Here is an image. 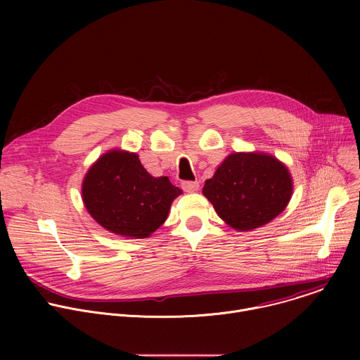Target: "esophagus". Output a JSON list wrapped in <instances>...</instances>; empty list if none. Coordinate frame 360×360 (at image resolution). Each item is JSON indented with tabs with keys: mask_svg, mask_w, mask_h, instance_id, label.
<instances>
[{
	"mask_svg": "<svg viewBox=\"0 0 360 360\" xmlns=\"http://www.w3.org/2000/svg\"><path fill=\"white\" fill-rule=\"evenodd\" d=\"M181 186H182V189H184L185 192H195V191H198L199 184H198L196 181H184V182L181 184Z\"/></svg>",
	"mask_w": 360,
	"mask_h": 360,
	"instance_id": "esophagus-1",
	"label": "esophagus"
}]
</instances>
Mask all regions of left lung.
<instances>
[{
    "label": "left lung",
    "mask_w": 360,
    "mask_h": 360,
    "mask_svg": "<svg viewBox=\"0 0 360 360\" xmlns=\"http://www.w3.org/2000/svg\"><path fill=\"white\" fill-rule=\"evenodd\" d=\"M202 193L229 226L250 231L271 222L286 208L292 179L286 167L271 155L236 152L207 179Z\"/></svg>",
    "instance_id": "obj_1"
}]
</instances>
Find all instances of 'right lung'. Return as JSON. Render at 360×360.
I'll return each mask as SVG.
<instances>
[{
	"instance_id": "1",
	"label": "right lung",
	"mask_w": 360,
	"mask_h": 360,
	"mask_svg": "<svg viewBox=\"0 0 360 360\" xmlns=\"http://www.w3.org/2000/svg\"><path fill=\"white\" fill-rule=\"evenodd\" d=\"M181 192L167 176H150L136 153L125 150L102 155L82 184L91 217L105 229L129 238H148L155 232Z\"/></svg>"
}]
</instances>
